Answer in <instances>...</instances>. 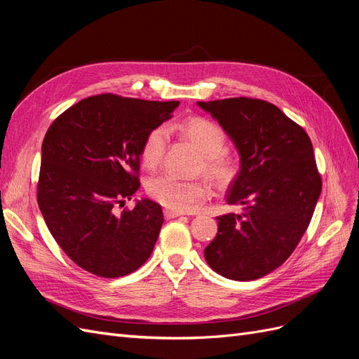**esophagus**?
Here are the masks:
<instances>
[{
	"mask_svg": "<svg viewBox=\"0 0 359 359\" xmlns=\"http://www.w3.org/2000/svg\"><path fill=\"white\" fill-rule=\"evenodd\" d=\"M163 215H165V218H167V219H172V218H176V217H180L182 212H179V210H172V209H165L163 210Z\"/></svg>",
	"mask_w": 359,
	"mask_h": 359,
	"instance_id": "34e87169",
	"label": "esophagus"
}]
</instances>
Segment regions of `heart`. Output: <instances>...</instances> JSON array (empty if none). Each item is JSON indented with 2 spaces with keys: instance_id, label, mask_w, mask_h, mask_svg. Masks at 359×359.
I'll list each match as a JSON object with an SVG mask.
<instances>
[{
  "instance_id": "b5f03b06",
  "label": "heart",
  "mask_w": 359,
  "mask_h": 359,
  "mask_svg": "<svg viewBox=\"0 0 359 359\" xmlns=\"http://www.w3.org/2000/svg\"><path fill=\"white\" fill-rule=\"evenodd\" d=\"M205 156V171L215 182L229 183L236 172V161L224 151L226 132L206 118H189L176 126ZM167 145V132L158 127L147 135L141 149V161L147 168L158 167ZM147 192L168 209L185 212L209 197L205 180H182L170 172L159 174L147 182Z\"/></svg>"
}]
</instances>
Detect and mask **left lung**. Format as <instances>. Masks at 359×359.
Returning <instances> with one entry per match:
<instances>
[{"instance_id": "8db88e82", "label": "left lung", "mask_w": 359, "mask_h": 359, "mask_svg": "<svg viewBox=\"0 0 359 359\" xmlns=\"http://www.w3.org/2000/svg\"><path fill=\"white\" fill-rule=\"evenodd\" d=\"M197 106L218 121L240 154L226 201L243 209L217 218L218 232L205 259L227 279H259L290 258L314 214L321 179L312 142L264 100L240 97Z\"/></svg>"}]
</instances>
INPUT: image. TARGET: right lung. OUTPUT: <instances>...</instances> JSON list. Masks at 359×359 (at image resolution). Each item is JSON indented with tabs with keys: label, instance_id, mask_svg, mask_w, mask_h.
Here are the masks:
<instances>
[{
	"label": "right lung",
	"instance_id": "1",
	"mask_svg": "<svg viewBox=\"0 0 359 359\" xmlns=\"http://www.w3.org/2000/svg\"><path fill=\"white\" fill-rule=\"evenodd\" d=\"M179 101H145L112 94L79 101L54 119L42 142L38 203L68 258L101 278H119L150 258L163 214L149 198L116 214L140 189L147 135Z\"/></svg>",
	"mask_w": 359,
	"mask_h": 359
}]
</instances>
